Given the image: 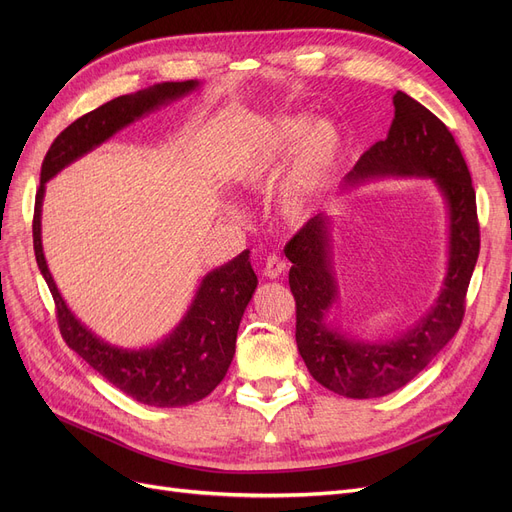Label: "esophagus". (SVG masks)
<instances>
[{
  "label": "esophagus",
  "mask_w": 512,
  "mask_h": 512,
  "mask_svg": "<svg viewBox=\"0 0 512 512\" xmlns=\"http://www.w3.org/2000/svg\"><path fill=\"white\" fill-rule=\"evenodd\" d=\"M286 270V261L278 255H270L265 259V265H263V276L270 278V280H276L284 274Z\"/></svg>",
  "instance_id": "34e87169"
}]
</instances>
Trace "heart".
Instances as JSON below:
<instances>
[{
    "instance_id": "1",
    "label": "heart",
    "mask_w": 512,
    "mask_h": 512,
    "mask_svg": "<svg viewBox=\"0 0 512 512\" xmlns=\"http://www.w3.org/2000/svg\"><path fill=\"white\" fill-rule=\"evenodd\" d=\"M342 151V132L332 120L284 116L267 124L236 157L232 178L247 191H267L288 165L278 188V211L286 222L303 224L324 201Z\"/></svg>"
}]
</instances>
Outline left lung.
<instances>
[{
	"label": "left lung",
	"mask_w": 512,
	"mask_h": 512,
	"mask_svg": "<svg viewBox=\"0 0 512 512\" xmlns=\"http://www.w3.org/2000/svg\"><path fill=\"white\" fill-rule=\"evenodd\" d=\"M378 178L432 180L446 207V274L434 305L411 328L388 340H361L328 319L340 299L328 213L311 218L284 249L292 261L288 284L297 301L299 353L321 386L346 398L386 396L442 351L461 328L479 255L475 191L463 153L450 130L402 91L394 95L388 137L361 155L344 176L342 193Z\"/></svg>",
	"instance_id": "8db88e82"
}]
</instances>
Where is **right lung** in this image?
Segmentation results:
<instances>
[{
  "instance_id": "add662e5",
  "label": "right lung",
  "mask_w": 512,
  "mask_h": 512,
  "mask_svg": "<svg viewBox=\"0 0 512 512\" xmlns=\"http://www.w3.org/2000/svg\"><path fill=\"white\" fill-rule=\"evenodd\" d=\"M199 87V80L157 83L143 91L107 101L72 122L53 141L43 159L41 184L35 199V257L51 297L56 301L60 332L66 344L124 394L143 405L161 409L193 405L224 380L236 351L240 319L257 288V276L249 259L251 251H242L232 261L203 276L191 305L170 334L151 346L124 348L105 342L66 305L43 253L41 211L45 184L53 176L110 141L116 132L195 93Z\"/></svg>"
}]
</instances>
